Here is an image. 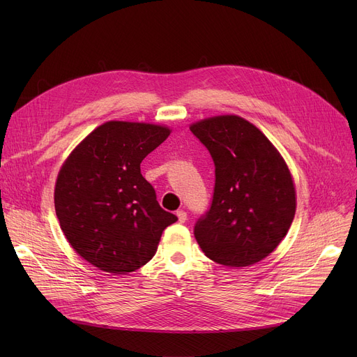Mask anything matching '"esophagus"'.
I'll return each instance as SVG.
<instances>
[{
    "instance_id": "1",
    "label": "esophagus",
    "mask_w": 357,
    "mask_h": 357,
    "mask_svg": "<svg viewBox=\"0 0 357 357\" xmlns=\"http://www.w3.org/2000/svg\"><path fill=\"white\" fill-rule=\"evenodd\" d=\"M176 215H178V220H179V222H185L186 220H188V214H186L183 210L178 211V213H176Z\"/></svg>"
}]
</instances>
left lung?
Returning a JSON list of instances; mask_svg holds the SVG:
<instances>
[{
    "label": "left lung",
    "mask_w": 357,
    "mask_h": 357,
    "mask_svg": "<svg viewBox=\"0 0 357 357\" xmlns=\"http://www.w3.org/2000/svg\"><path fill=\"white\" fill-rule=\"evenodd\" d=\"M215 165L210 211L195 224V238L215 264L243 268L269 256L291 227L296 191L279 150L250 121L236 114L190 126Z\"/></svg>",
    "instance_id": "1"
}]
</instances>
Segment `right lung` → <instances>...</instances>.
Wrapping results in <instances>:
<instances>
[{"label":"right lung","instance_id":"add662e5","mask_svg":"<svg viewBox=\"0 0 357 357\" xmlns=\"http://www.w3.org/2000/svg\"><path fill=\"white\" fill-rule=\"evenodd\" d=\"M167 126L111 120L75 147L54 185V208L72 249L104 272H135L152 259L176 215L160 208L142 160Z\"/></svg>","mask_w":357,"mask_h":357}]
</instances>
